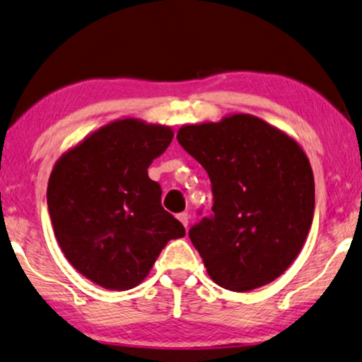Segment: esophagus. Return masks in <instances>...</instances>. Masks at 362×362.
Returning <instances> with one entry per match:
<instances>
[{"instance_id":"34e87169","label":"esophagus","mask_w":362,"mask_h":362,"mask_svg":"<svg viewBox=\"0 0 362 362\" xmlns=\"http://www.w3.org/2000/svg\"><path fill=\"white\" fill-rule=\"evenodd\" d=\"M177 218L182 221V225H184V226H185V228H187V226H189V220H190V215H189V214H187V211H182V214H178V215H177Z\"/></svg>"}]
</instances>
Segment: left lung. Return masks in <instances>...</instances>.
Returning a JSON list of instances; mask_svg holds the SVG:
<instances>
[{"instance_id":"1","label":"left lung","mask_w":362,"mask_h":362,"mask_svg":"<svg viewBox=\"0 0 362 362\" xmlns=\"http://www.w3.org/2000/svg\"><path fill=\"white\" fill-rule=\"evenodd\" d=\"M177 141L211 182V215L189 230L210 278L240 293L276 279L301 252L315 215L301 147L250 114L185 125Z\"/></svg>"}]
</instances>
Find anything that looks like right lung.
Returning <instances> with one entry per match:
<instances>
[{
    "label": "right lung",
    "instance_id": "1",
    "mask_svg": "<svg viewBox=\"0 0 362 362\" xmlns=\"http://www.w3.org/2000/svg\"><path fill=\"white\" fill-rule=\"evenodd\" d=\"M173 132L136 119L115 120L64 153L47 184L57 243L77 272L107 290H131L184 225L163 209L147 168Z\"/></svg>",
    "mask_w": 362,
    "mask_h": 362
}]
</instances>
